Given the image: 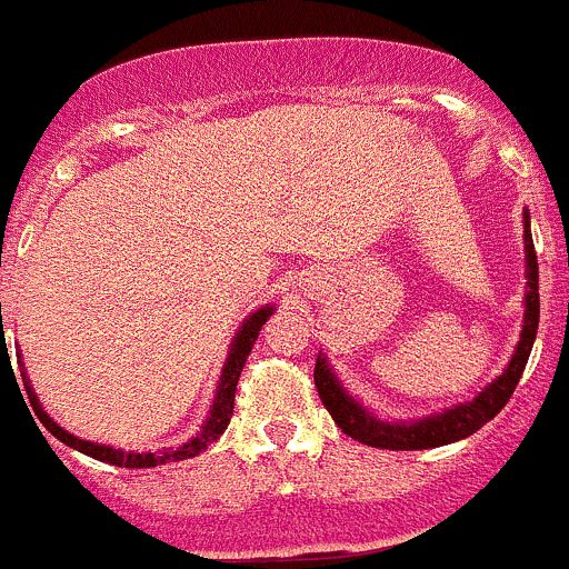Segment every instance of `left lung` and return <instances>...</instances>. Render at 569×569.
Listing matches in <instances>:
<instances>
[{
    "label": "left lung",
    "instance_id": "1",
    "mask_svg": "<svg viewBox=\"0 0 569 569\" xmlns=\"http://www.w3.org/2000/svg\"><path fill=\"white\" fill-rule=\"evenodd\" d=\"M522 249H526V292H522V307L526 309H522L520 340H517V348L511 353L509 365L503 368V373L495 376L470 401L453 403V407H446L440 412L426 415V418L418 420H390L379 418L373 409H368L359 398H353L335 376L329 357L318 353L315 387H318L320 401L329 409L335 423L353 440L373 448H387V451H426V448L451 446V442L465 440V437L476 435L483 423H489L509 403L511 392H515L517 381H520L522 370H526L533 340H537L539 266L537 251H533L531 216H528V210H522Z\"/></svg>",
    "mask_w": 569,
    "mask_h": 569
}]
</instances>
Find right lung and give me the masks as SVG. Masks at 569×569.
<instances>
[{
  "mask_svg": "<svg viewBox=\"0 0 569 569\" xmlns=\"http://www.w3.org/2000/svg\"><path fill=\"white\" fill-rule=\"evenodd\" d=\"M2 307V303H0ZM273 303H266V307L254 309V312L249 315V318L243 320V323L238 326V331H234V340L229 342V353H227V362H223L221 368V376H218V387H216V398H212L210 403V412H207L204 423H201V429L196 431L193 437H190L188 442H182V446L177 448H160V451H127V448H112V446H101V442H91V440H82V437H74L71 431H66L63 426L54 423L52 418H49L47 412H43L41 401H38L36 390H32V381L30 376H27V368L24 362H21V351H16V357H19V370H21V379H24V390H27V398H30V407L32 412L38 415V420H41L43 426H47V431H52V437H58L63 446L74 448V451L86 453V457H93L99 459V462H107V465H116V468H157V465H168V462H182V459H193L199 457L201 451H207V446L210 442H216L218 437L227 431L229 426V418H232L234 412V390H238V379H240V370H243L246 359H249L251 348H254V340L260 337V329L266 326V320L273 315ZM0 323H2V315H0ZM4 329V326H2ZM2 357L8 359V342H4L2 337V346H0ZM13 370V368H10ZM16 379V376H13ZM19 385V381H16Z\"/></svg>",
  "mask_w": 569,
  "mask_h": 569,
  "instance_id": "right-lung-1",
  "label": "right lung"
}]
</instances>
